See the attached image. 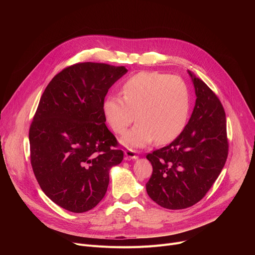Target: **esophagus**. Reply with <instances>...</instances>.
I'll use <instances>...</instances> for the list:
<instances>
[{"label": "esophagus", "mask_w": 255, "mask_h": 255, "mask_svg": "<svg viewBox=\"0 0 255 255\" xmlns=\"http://www.w3.org/2000/svg\"><path fill=\"white\" fill-rule=\"evenodd\" d=\"M124 153H125V156L127 158H129V159H137L138 158V156H137V154H136V152L134 150L127 149V150H125Z\"/></svg>", "instance_id": "obj_1"}]
</instances>
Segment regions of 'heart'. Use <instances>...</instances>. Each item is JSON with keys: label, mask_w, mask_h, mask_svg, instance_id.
<instances>
[{"label": "heart", "mask_w": 255, "mask_h": 255, "mask_svg": "<svg viewBox=\"0 0 255 255\" xmlns=\"http://www.w3.org/2000/svg\"><path fill=\"white\" fill-rule=\"evenodd\" d=\"M122 97L112 95L102 105L107 124L124 134L135 119L138 123L122 138L129 148H143L157 140L166 143L184 129L190 110V93L179 76L142 71L123 84Z\"/></svg>", "instance_id": "b5f03b06"}]
</instances>
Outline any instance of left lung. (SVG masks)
I'll return each mask as SVG.
<instances>
[{"label": "left lung", "mask_w": 255, "mask_h": 255, "mask_svg": "<svg viewBox=\"0 0 255 255\" xmlns=\"http://www.w3.org/2000/svg\"><path fill=\"white\" fill-rule=\"evenodd\" d=\"M188 73L196 95L188 124L168 145L146 155L153 166L146 192L169 210L198 203L217 180L229 154L223 106L202 79Z\"/></svg>", "instance_id": "1"}]
</instances>
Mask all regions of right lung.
<instances>
[{
    "instance_id": "obj_1",
    "label": "right lung",
    "mask_w": 255,
    "mask_h": 255,
    "mask_svg": "<svg viewBox=\"0 0 255 255\" xmlns=\"http://www.w3.org/2000/svg\"><path fill=\"white\" fill-rule=\"evenodd\" d=\"M127 71L103 63L74 64L53 77L40 98L29 131L31 164L45 195L67 211L95 208L111 168L122 162L124 153L105 125L102 105Z\"/></svg>"
}]
</instances>
